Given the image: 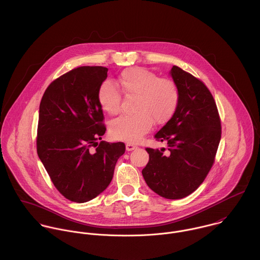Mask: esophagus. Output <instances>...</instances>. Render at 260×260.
I'll use <instances>...</instances> for the list:
<instances>
[{"label":"esophagus","mask_w":260,"mask_h":260,"mask_svg":"<svg viewBox=\"0 0 260 260\" xmlns=\"http://www.w3.org/2000/svg\"><path fill=\"white\" fill-rule=\"evenodd\" d=\"M137 148V146L136 145H134V144H132V143H126V150L127 151H132V150H134V149Z\"/></svg>","instance_id":"1"}]
</instances>
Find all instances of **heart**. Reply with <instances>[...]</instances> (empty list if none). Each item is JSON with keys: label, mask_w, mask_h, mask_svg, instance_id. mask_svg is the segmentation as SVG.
I'll return each mask as SVG.
<instances>
[{"label": "heart", "mask_w": 260, "mask_h": 260, "mask_svg": "<svg viewBox=\"0 0 260 260\" xmlns=\"http://www.w3.org/2000/svg\"><path fill=\"white\" fill-rule=\"evenodd\" d=\"M117 89L104 82L98 90V101L109 115H117L122 102V93L135 97L132 115H123L112 121L110 134L116 140L136 143L151 129L153 122L165 124L177 110L180 91L175 81L159 77L147 69L131 67L123 70L117 80Z\"/></svg>", "instance_id": "1"}]
</instances>
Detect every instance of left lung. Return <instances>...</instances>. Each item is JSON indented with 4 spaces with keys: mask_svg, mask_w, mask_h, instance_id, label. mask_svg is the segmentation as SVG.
Here are the masks:
<instances>
[{
    "mask_svg": "<svg viewBox=\"0 0 260 260\" xmlns=\"http://www.w3.org/2000/svg\"><path fill=\"white\" fill-rule=\"evenodd\" d=\"M170 74L180 91L177 110L155 134L165 148H146L149 161L142 170L147 185L167 199H181L194 192L209 173L221 138V121L206 85L173 66Z\"/></svg>",
    "mask_w": 260,
    "mask_h": 260,
    "instance_id": "obj_1",
    "label": "left lung"
}]
</instances>
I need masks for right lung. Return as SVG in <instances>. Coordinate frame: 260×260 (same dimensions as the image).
Here are the masks:
<instances>
[{"label": "right lung", "instance_id": "1", "mask_svg": "<svg viewBox=\"0 0 260 260\" xmlns=\"http://www.w3.org/2000/svg\"><path fill=\"white\" fill-rule=\"evenodd\" d=\"M107 72L102 66L75 68L54 80L40 103L38 156L57 190L77 203L108 187L125 152L123 142H99L106 126L98 90Z\"/></svg>", "mask_w": 260, "mask_h": 260}]
</instances>
